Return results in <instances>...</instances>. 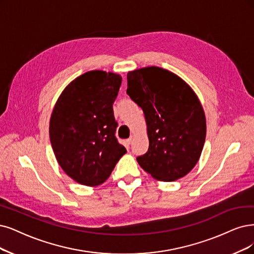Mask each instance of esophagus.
<instances>
[{
  "mask_svg": "<svg viewBox=\"0 0 254 254\" xmlns=\"http://www.w3.org/2000/svg\"><path fill=\"white\" fill-rule=\"evenodd\" d=\"M127 144H130L133 142V137H130V138H128L127 140Z\"/></svg>",
  "mask_w": 254,
  "mask_h": 254,
  "instance_id": "34e87169",
  "label": "esophagus"
}]
</instances>
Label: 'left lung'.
Segmentation results:
<instances>
[{"mask_svg": "<svg viewBox=\"0 0 254 254\" xmlns=\"http://www.w3.org/2000/svg\"><path fill=\"white\" fill-rule=\"evenodd\" d=\"M127 95L142 109L149 146L139 165L158 181L172 182L199 161L206 119L192 89L175 73L146 67L127 73Z\"/></svg>", "mask_w": 254, "mask_h": 254, "instance_id": "obj_1", "label": "left lung"}]
</instances>
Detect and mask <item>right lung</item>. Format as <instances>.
Segmentation results:
<instances>
[{
    "label": "right lung",
    "mask_w": 254,
    "mask_h": 254,
    "mask_svg": "<svg viewBox=\"0 0 254 254\" xmlns=\"http://www.w3.org/2000/svg\"><path fill=\"white\" fill-rule=\"evenodd\" d=\"M119 74L93 70L72 80L56 101L49 126L56 160L74 181L102 184L127 153L115 136Z\"/></svg>",
    "instance_id": "add662e5"
}]
</instances>
